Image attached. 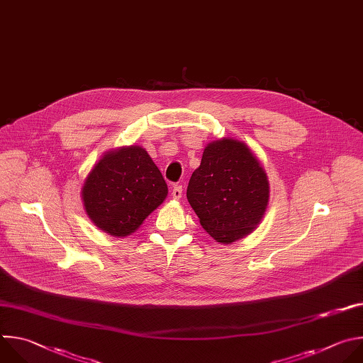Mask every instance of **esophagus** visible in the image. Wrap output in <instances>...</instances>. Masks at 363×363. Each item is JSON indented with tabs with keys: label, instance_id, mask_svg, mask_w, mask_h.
<instances>
[{
	"label": "esophagus",
	"instance_id": "obj_1",
	"mask_svg": "<svg viewBox=\"0 0 363 363\" xmlns=\"http://www.w3.org/2000/svg\"><path fill=\"white\" fill-rule=\"evenodd\" d=\"M182 194H183V187H182V186H179V184H176V186L173 187V190H172V196H173V199L179 200V199H182Z\"/></svg>",
	"mask_w": 363,
	"mask_h": 363
}]
</instances>
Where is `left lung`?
<instances>
[{
  "instance_id": "8db88e82",
  "label": "left lung",
  "mask_w": 363,
  "mask_h": 363,
  "mask_svg": "<svg viewBox=\"0 0 363 363\" xmlns=\"http://www.w3.org/2000/svg\"><path fill=\"white\" fill-rule=\"evenodd\" d=\"M187 200L203 229L219 243H233L262 222L269 203V180L243 141L208 143L190 177Z\"/></svg>"
}]
</instances>
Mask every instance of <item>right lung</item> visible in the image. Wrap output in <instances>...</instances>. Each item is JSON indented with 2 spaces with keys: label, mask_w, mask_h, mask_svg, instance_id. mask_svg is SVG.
Listing matches in <instances>:
<instances>
[{
  "label": "right lung",
  "mask_w": 363,
  "mask_h": 363,
  "mask_svg": "<svg viewBox=\"0 0 363 363\" xmlns=\"http://www.w3.org/2000/svg\"><path fill=\"white\" fill-rule=\"evenodd\" d=\"M167 184L140 146L107 152L89 173L82 189L84 208L103 232L124 238L167 197Z\"/></svg>",
  "instance_id": "right-lung-1"
}]
</instances>
